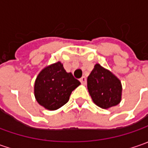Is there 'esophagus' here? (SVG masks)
Here are the masks:
<instances>
[{
    "instance_id": "obj_1",
    "label": "esophagus",
    "mask_w": 148,
    "mask_h": 148,
    "mask_svg": "<svg viewBox=\"0 0 148 148\" xmlns=\"http://www.w3.org/2000/svg\"><path fill=\"white\" fill-rule=\"evenodd\" d=\"M80 82L82 83V84H86V77H82L80 79Z\"/></svg>"
}]
</instances>
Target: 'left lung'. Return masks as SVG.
Here are the masks:
<instances>
[{
    "mask_svg": "<svg viewBox=\"0 0 148 148\" xmlns=\"http://www.w3.org/2000/svg\"><path fill=\"white\" fill-rule=\"evenodd\" d=\"M87 88L93 102L102 109L115 106L121 101V82L99 64H95L89 75Z\"/></svg>",
    "mask_w": 148,
    "mask_h": 148,
    "instance_id": "obj_1",
    "label": "left lung"
}]
</instances>
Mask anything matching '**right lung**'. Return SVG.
Here are the masks:
<instances>
[{
  "label": "right lung",
  "mask_w": 148,
  "mask_h": 148,
  "mask_svg": "<svg viewBox=\"0 0 148 148\" xmlns=\"http://www.w3.org/2000/svg\"><path fill=\"white\" fill-rule=\"evenodd\" d=\"M80 84L58 62L39 72L34 83V96L38 103L45 109L55 110L67 103L71 92Z\"/></svg>",
  "instance_id": "obj_1"
}]
</instances>
